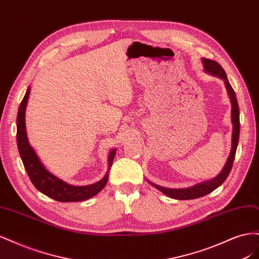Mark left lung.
I'll return each instance as SVG.
<instances>
[{
    "mask_svg": "<svg viewBox=\"0 0 259 259\" xmlns=\"http://www.w3.org/2000/svg\"><path fill=\"white\" fill-rule=\"evenodd\" d=\"M202 61H203V65H204V69L206 72L221 77V79L225 81L226 89H227V92H228V95L230 97L231 106H232V109H231V116H232V124H233L232 147H231V152L229 154V158L227 160L223 170L219 173L217 177H215L211 180H208V182L195 185L191 188H187V189H168V188H163L150 183L152 186L156 188V189H159L164 194H166L167 197L177 199V200H191V199H198L201 197H204V195L210 193L211 191H214L216 188L221 186L227 179V177H228L230 170L232 168V164L234 161V156H236V151H237V147L239 143L240 111H239V105H238L236 93H234L232 86L228 81V77H227L225 70L217 61L211 60V59H205V58H203Z\"/></svg>",
    "mask_w": 259,
    "mask_h": 259,
    "instance_id": "8db88e82",
    "label": "left lung"
}]
</instances>
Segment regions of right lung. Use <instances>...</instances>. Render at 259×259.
Wrapping results in <instances>:
<instances>
[{
	"label": "right lung",
	"instance_id": "1",
	"mask_svg": "<svg viewBox=\"0 0 259 259\" xmlns=\"http://www.w3.org/2000/svg\"><path fill=\"white\" fill-rule=\"evenodd\" d=\"M29 94H30V88H28L26 95L23 97L18 109L17 146L20 153V158L23 163V166H25V169L31 180V183L34 185V187L38 191L59 202H77V201L88 200L94 197V195L97 194L100 190H103V188L106 186L108 182V177H109L108 171L105 175V177L101 180H99V182L96 184H93L90 186L75 187L62 182V180H60L56 176L51 174L50 171L43 166L40 159L37 158L33 148L30 146L28 142L27 132H26L25 112H26V106L28 103ZM114 155H115V149H113V150H111L110 153H109L108 170H110V167L112 166Z\"/></svg>",
	"mask_w": 259,
	"mask_h": 259
}]
</instances>
